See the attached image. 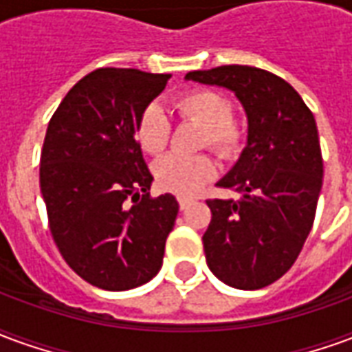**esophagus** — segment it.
Listing matches in <instances>:
<instances>
[{"mask_svg":"<svg viewBox=\"0 0 352 352\" xmlns=\"http://www.w3.org/2000/svg\"><path fill=\"white\" fill-rule=\"evenodd\" d=\"M177 201H179V207H181V209H186V207L190 206L192 199L186 198V196H179V198H177Z\"/></svg>","mask_w":352,"mask_h":352,"instance_id":"obj_1","label":"esophagus"}]
</instances>
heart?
Returning a JSON list of instances; mask_svg holds the SVG:
<instances>
[{"label":"heart","instance_id":"b5f03b06","mask_svg":"<svg viewBox=\"0 0 352 352\" xmlns=\"http://www.w3.org/2000/svg\"><path fill=\"white\" fill-rule=\"evenodd\" d=\"M177 111L183 118L206 126L204 145L224 156L234 158L245 145V126L232 116L234 105L224 94L198 88L183 94L177 100ZM171 122L158 103H148L135 124V139L148 154H162L169 145ZM217 173L213 158L169 154L154 164V181L158 188L190 196Z\"/></svg>","mask_w":352,"mask_h":352}]
</instances>
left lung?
<instances>
[{"label":"left lung","mask_w":352,"mask_h":352,"mask_svg":"<svg viewBox=\"0 0 352 352\" xmlns=\"http://www.w3.org/2000/svg\"><path fill=\"white\" fill-rule=\"evenodd\" d=\"M186 79L228 88L247 113V146L217 183L243 198L207 199L213 217L201 239L222 283L258 290L292 267L315 221L322 188L315 116L287 80L258 67L221 65Z\"/></svg>","instance_id":"8db88e82"}]
</instances>
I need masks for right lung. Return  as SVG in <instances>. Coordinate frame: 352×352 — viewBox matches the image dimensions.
<instances>
[{"mask_svg": "<svg viewBox=\"0 0 352 352\" xmlns=\"http://www.w3.org/2000/svg\"><path fill=\"white\" fill-rule=\"evenodd\" d=\"M171 75L101 67L67 92L45 135L39 184L58 251L103 290L141 287L160 272L175 196L151 198L135 124ZM132 198V206L127 199Z\"/></svg>", "mask_w": 352, "mask_h": 352, "instance_id": "1", "label": "right lung"}]
</instances>
